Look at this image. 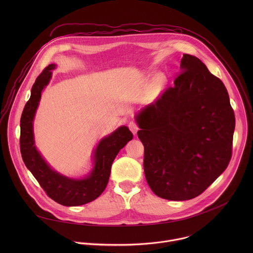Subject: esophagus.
Wrapping results in <instances>:
<instances>
[{"instance_id": "obj_1", "label": "esophagus", "mask_w": 253, "mask_h": 253, "mask_svg": "<svg viewBox=\"0 0 253 253\" xmlns=\"http://www.w3.org/2000/svg\"><path fill=\"white\" fill-rule=\"evenodd\" d=\"M128 127L132 131L133 134H136L137 131L139 130V127H138V125H137V123L135 121H130L129 124H128Z\"/></svg>"}]
</instances>
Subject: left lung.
Segmentation results:
<instances>
[{"label": "left lung", "instance_id": "left-lung-1", "mask_svg": "<svg viewBox=\"0 0 253 253\" xmlns=\"http://www.w3.org/2000/svg\"><path fill=\"white\" fill-rule=\"evenodd\" d=\"M180 71L174 86L136 116L147 183L177 201L200 195L226 169L235 127L222 81L188 54Z\"/></svg>", "mask_w": 253, "mask_h": 253}]
</instances>
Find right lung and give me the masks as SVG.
<instances>
[{
    "mask_svg": "<svg viewBox=\"0 0 253 253\" xmlns=\"http://www.w3.org/2000/svg\"><path fill=\"white\" fill-rule=\"evenodd\" d=\"M55 65L46 67L36 79L29 101L21 116L20 150L23 161L47 195L59 204L78 206L89 203L105 190L110 177L112 163L120 149L132 140V132L125 126L102 139L95 150V166L87 178L70 179L52 170L34 145L33 119L41 98L42 90L49 83Z\"/></svg>",
    "mask_w": 253,
    "mask_h": 253,
    "instance_id": "add662e5",
    "label": "right lung"
}]
</instances>
